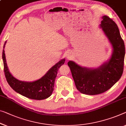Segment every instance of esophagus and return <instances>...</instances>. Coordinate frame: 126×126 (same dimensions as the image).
Returning a JSON list of instances; mask_svg holds the SVG:
<instances>
[{"instance_id": "34e87169", "label": "esophagus", "mask_w": 126, "mask_h": 126, "mask_svg": "<svg viewBox=\"0 0 126 126\" xmlns=\"http://www.w3.org/2000/svg\"><path fill=\"white\" fill-rule=\"evenodd\" d=\"M66 57H67V59L69 60V59H71V57H72V55H71L70 53H67V55H66Z\"/></svg>"}]
</instances>
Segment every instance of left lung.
<instances>
[{
  "mask_svg": "<svg viewBox=\"0 0 126 126\" xmlns=\"http://www.w3.org/2000/svg\"><path fill=\"white\" fill-rule=\"evenodd\" d=\"M102 18L100 28L113 49L109 60L96 69L82 67L73 61L67 63L77 90L89 95L100 94L108 91L119 80L123 71L125 46L119 29L110 17L104 16Z\"/></svg>",
  "mask_w": 126,
  "mask_h": 126,
  "instance_id": "left-lung-1",
  "label": "left lung"
}]
</instances>
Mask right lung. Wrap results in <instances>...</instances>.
<instances>
[{"mask_svg": "<svg viewBox=\"0 0 126 126\" xmlns=\"http://www.w3.org/2000/svg\"><path fill=\"white\" fill-rule=\"evenodd\" d=\"M5 43L6 42H5L3 48H4ZM2 59L5 78L11 88L21 95L31 99L38 100H44L51 95L54 90V84L58 70L65 61V59H63L58 62L43 77L38 80L32 82H27L18 80L9 72L4 49L2 53Z\"/></svg>", "mask_w": 126, "mask_h": 126, "instance_id": "right-lung-1", "label": "right lung"}]
</instances>
